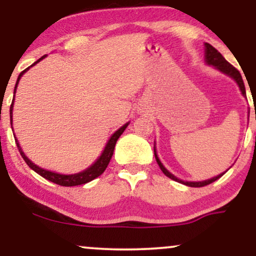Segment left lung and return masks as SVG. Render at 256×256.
I'll use <instances>...</instances> for the list:
<instances>
[{"label": "left lung", "instance_id": "1", "mask_svg": "<svg viewBox=\"0 0 256 256\" xmlns=\"http://www.w3.org/2000/svg\"><path fill=\"white\" fill-rule=\"evenodd\" d=\"M204 58H206V64H212V66L216 67V68H218L220 72L225 73V74L230 76L232 79H234V82H236L237 85L240 86V92H242L243 96H246V86H244V83H243V79H242V76H240V73L238 72V70L234 68V66L230 62H228V61L225 60V58L222 56L220 52L216 50L214 46H210V43H204ZM154 154H155V158H156V162L158 167L161 168V171L164 172V174L167 176L168 178L173 179V180L176 182H179V183H183L185 185H188V186H192V188H201V186H204V185H208L210 183H213V182H216V179H219L222 177V174H225L224 173H222V174L216 176V177H213L210 179H208V180H202V182H184V180H180V179L174 177V176L172 174L171 172H168L167 170L165 168V166L161 164V161L158 160V154H156V150H155V146H154Z\"/></svg>", "mask_w": 256, "mask_h": 256}]
</instances>
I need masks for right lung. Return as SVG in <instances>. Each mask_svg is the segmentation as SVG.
Instances as JSON below:
<instances>
[{
    "label": "right lung",
    "instance_id": "right-lung-1",
    "mask_svg": "<svg viewBox=\"0 0 256 256\" xmlns=\"http://www.w3.org/2000/svg\"><path fill=\"white\" fill-rule=\"evenodd\" d=\"M46 55H43L42 58H38L34 64H32L30 67L34 66V64H36L40 62V60H43L44 58H46ZM30 67H28V68L24 70L22 73L19 74V77H18V80H16V88H14V94H16V86H18V83H19L20 78L22 77V74L28 71ZM13 104H14V98L13 101H12V104H10V124H12V116H13ZM128 122H126L124 126H122V128H119L118 131L114 132L113 134H112V137L110 138V140L107 142V144L104 146V150L102 152L101 156H100L98 160L95 161V162L91 165L89 168L84 170L83 172H79V173H74V174H60V173H56V172H52V171H46V170L44 168H40V166L34 165V162L28 158L26 155L24 154V152L22 150V146H20L19 143H18V140L16 137V143L18 146V149H19L20 152V155H22V158L25 160V162L28 164V166L30 167V168L34 170V172H37L38 174L42 176L43 178L48 179L49 182H52V183L55 184H58L61 185V186H76V185H82V184H85V183H89V182L94 180L95 178H98V176H101L102 173L104 172V170L107 168L108 164H110V158H112V155H113V152H114V146H116V140H118V138L122 136V132L125 131V128H128Z\"/></svg>",
    "mask_w": 256,
    "mask_h": 256
}]
</instances>
